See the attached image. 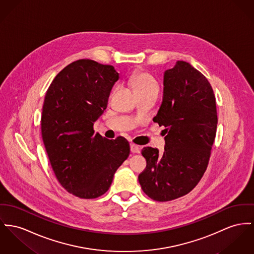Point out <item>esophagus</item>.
<instances>
[{"label":"esophagus","mask_w":254,"mask_h":254,"mask_svg":"<svg viewBox=\"0 0 254 254\" xmlns=\"http://www.w3.org/2000/svg\"><path fill=\"white\" fill-rule=\"evenodd\" d=\"M130 148H131V152L132 153H139L140 152V148L138 145L134 144V143H131L130 144Z\"/></svg>","instance_id":"obj_1"}]
</instances>
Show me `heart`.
Segmentation results:
<instances>
[{
    "mask_svg": "<svg viewBox=\"0 0 254 254\" xmlns=\"http://www.w3.org/2000/svg\"><path fill=\"white\" fill-rule=\"evenodd\" d=\"M130 83L136 93L158 91L160 89L157 80L146 71H135L130 77Z\"/></svg>",
    "mask_w": 254,
    "mask_h": 254,
    "instance_id": "1",
    "label": "heart"
}]
</instances>
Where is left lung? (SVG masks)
<instances>
[{
	"label": "left lung",
	"mask_w": 254,
	"mask_h": 254,
	"mask_svg": "<svg viewBox=\"0 0 254 254\" xmlns=\"http://www.w3.org/2000/svg\"><path fill=\"white\" fill-rule=\"evenodd\" d=\"M165 126V151L143 147L146 169L138 175L142 190L156 201L189 193L207 169L217 132V108L206 77L178 61L164 74V96L153 119Z\"/></svg>",
	"instance_id": "left-lung-1"
}]
</instances>
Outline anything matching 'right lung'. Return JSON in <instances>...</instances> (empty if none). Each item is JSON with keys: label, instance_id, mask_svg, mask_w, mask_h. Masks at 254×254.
Wrapping results in <instances>:
<instances>
[{"label": "right lung", "instance_id": "1", "mask_svg": "<svg viewBox=\"0 0 254 254\" xmlns=\"http://www.w3.org/2000/svg\"><path fill=\"white\" fill-rule=\"evenodd\" d=\"M119 79L112 65L79 60L55 77L45 95L41 134L52 169L61 185L80 198L104 194L130 154L123 136L108 139L93 130Z\"/></svg>", "mask_w": 254, "mask_h": 254}]
</instances>
